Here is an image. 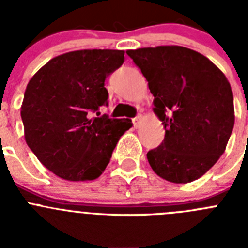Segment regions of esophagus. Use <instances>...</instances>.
<instances>
[{
  "label": "esophagus",
  "mask_w": 248,
  "mask_h": 248,
  "mask_svg": "<svg viewBox=\"0 0 248 248\" xmlns=\"http://www.w3.org/2000/svg\"><path fill=\"white\" fill-rule=\"evenodd\" d=\"M141 122H143V115H141V114H139L137 118H134V119H133V123H134L135 128H139L140 124H141Z\"/></svg>",
  "instance_id": "1"
}]
</instances>
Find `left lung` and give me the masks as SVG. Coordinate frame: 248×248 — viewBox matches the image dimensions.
Instances as JSON below:
<instances>
[{
    "instance_id": "left-lung-1",
    "label": "left lung",
    "mask_w": 248,
    "mask_h": 248,
    "mask_svg": "<svg viewBox=\"0 0 248 248\" xmlns=\"http://www.w3.org/2000/svg\"><path fill=\"white\" fill-rule=\"evenodd\" d=\"M148 80L161 145L146 154L156 175L175 184L198 180L226 150L235 124L226 76L207 57L181 46L126 50Z\"/></svg>"
}]
</instances>
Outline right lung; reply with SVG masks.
<instances>
[{"instance_id":"obj_1","label":"right lung","mask_w":248,"mask_h":248,"mask_svg":"<svg viewBox=\"0 0 248 248\" xmlns=\"http://www.w3.org/2000/svg\"><path fill=\"white\" fill-rule=\"evenodd\" d=\"M124 50L80 49L46 63L30 79L21 105L25 139L37 159L63 180H95L104 172L130 119L100 115L105 78ZM97 111L98 117L93 113Z\"/></svg>"}]
</instances>
